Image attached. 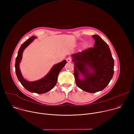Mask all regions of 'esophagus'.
I'll return each mask as SVG.
<instances>
[{"label": "esophagus", "instance_id": "esophagus-1", "mask_svg": "<svg viewBox=\"0 0 134 134\" xmlns=\"http://www.w3.org/2000/svg\"><path fill=\"white\" fill-rule=\"evenodd\" d=\"M72 59H71V57H68V58H67V62L68 63H70L71 62Z\"/></svg>", "mask_w": 134, "mask_h": 134}]
</instances>
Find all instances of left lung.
Instances as JSON below:
<instances>
[{
  "label": "left lung",
  "mask_w": 134,
  "mask_h": 134,
  "mask_svg": "<svg viewBox=\"0 0 134 134\" xmlns=\"http://www.w3.org/2000/svg\"><path fill=\"white\" fill-rule=\"evenodd\" d=\"M92 37L95 41L93 48L71 55L76 84L89 93L105 88L114 74V60L108 45L98 35ZM80 73L84 76V79H79Z\"/></svg>",
  "instance_id": "8db88e82"
}]
</instances>
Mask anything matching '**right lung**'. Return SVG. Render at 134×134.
<instances>
[{"label":"right lung","instance_id":"add662e5","mask_svg":"<svg viewBox=\"0 0 134 134\" xmlns=\"http://www.w3.org/2000/svg\"><path fill=\"white\" fill-rule=\"evenodd\" d=\"M34 36H32L25 41L21 46L18 51L17 56L15 61V72L18 81L27 91L37 94H43L48 92L52 89L55 85L58 76L67 63L66 60L54 65L51 69L48 74L43 79L34 82H29L26 81L22 75L20 69V63L22 58V54L24 49L34 40Z\"/></svg>","mask_w":134,"mask_h":134}]
</instances>
